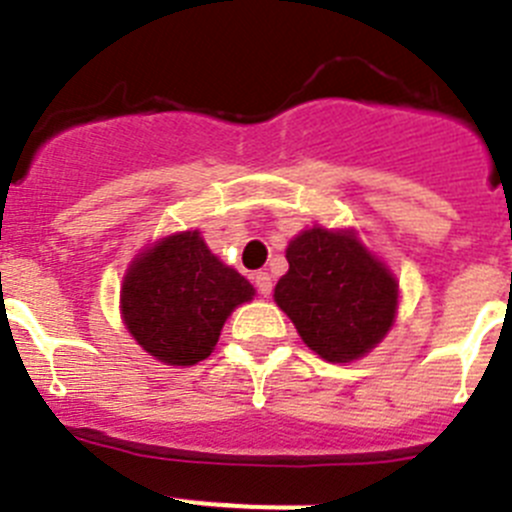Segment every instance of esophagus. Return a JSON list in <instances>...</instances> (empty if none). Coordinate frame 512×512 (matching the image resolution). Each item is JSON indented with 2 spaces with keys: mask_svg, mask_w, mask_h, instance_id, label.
<instances>
[{
  "mask_svg": "<svg viewBox=\"0 0 512 512\" xmlns=\"http://www.w3.org/2000/svg\"><path fill=\"white\" fill-rule=\"evenodd\" d=\"M253 284H256V289H259V295L264 297H269L271 287H274V284H271L269 271H256V274H253Z\"/></svg>",
  "mask_w": 512,
  "mask_h": 512,
  "instance_id": "1",
  "label": "esophagus"
}]
</instances>
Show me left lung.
<instances>
[{"mask_svg": "<svg viewBox=\"0 0 512 512\" xmlns=\"http://www.w3.org/2000/svg\"><path fill=\"white\" fill-rule=\"evenodd\" d=\"M287 261L274 302L320 359H361L387 336L395 323L397 282L354 230H302L289 241Z\"/></svg>", "mask_w": 512, "mask_h": 512, "instance_id": "1", "label": "left lung"}]
</instances>
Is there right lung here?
<instances>
[{
	"instance_id": "obj_1",
	"label": "right lung",
	"mask_w": 512,
	"mask_h": 512,
	"mask_svg": "<svg viewBox=\"0 0 512 512\" xmlns=\"http://www.w3.org/2000/svg\"><path fill=\"white\" fill-rule=\"evenodd\" d=\"M253 295L251 282L217 259L200 230H187L166 235L130 264L120 307L143 351L192 366L212 354L230 312Z\"/></svg>"
}]
</instances>
